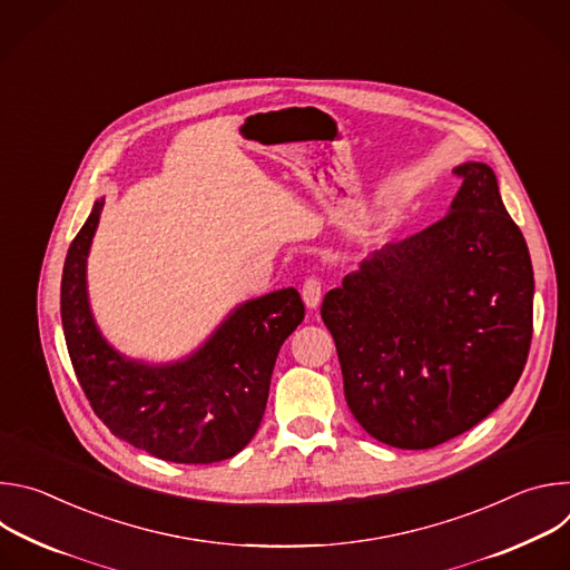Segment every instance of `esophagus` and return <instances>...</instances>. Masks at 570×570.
Instances as JSON below:
<instances>
[{
	"label": "esophagus",
	"mask_w": 570,
	"mask_h": 570,
	"mask_svg": "<svg viewBox=\"0 0 570 570\" xmlns=\"http://www.w3.org/2000/svg\"><path fill=\"white\" fill-rule=\"evenodd\" d=\"M302 299L306 304V308H315L322 299V286H320V279L317 277H308L302 286Z\"/></svg>",
	"instance_id": "34e87169"
}]
</instances>
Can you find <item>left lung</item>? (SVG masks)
Masks as SVG:
<instances>
[{"mask_svg": "<svg viewBox=\"0 0 570 570\" xmlns=\"http://www.w3.org/2000/svg\"><path fill=\"white\" fill-rule=\"evenodd\" d=\"M442 220L365 257L320 315L356 422L396 449H433L512 394L532 341L528 243L484 161Z\"/></svg>", "mask_w": 570, "mask_h": 570, "instance_id": "8db88e82", "label": "left lung"}]
</instances>
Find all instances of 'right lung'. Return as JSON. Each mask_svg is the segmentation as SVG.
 Here are the masks:
<instances>
[{
    "mask_svg": "<svg viewBox=\"0 0 570 570\" xmlns=\"http://www.w3.org/2000/svg\"><path fill=\"white\" fill-rule=\"evenodd\" d=\"M106 198L71 240L60 317L76 379L115 438L159 460L209 464L236 455L255 438L284 341L304 320L288 286L236 304L189 356L146 363L115 350L101 334L88 293V257Z\"/></svg>",
    "mask_w": 570,
    "mask_h": 570,
    "instance_id": "add662e5",
    "label": "right lung"
}]
</instances>
